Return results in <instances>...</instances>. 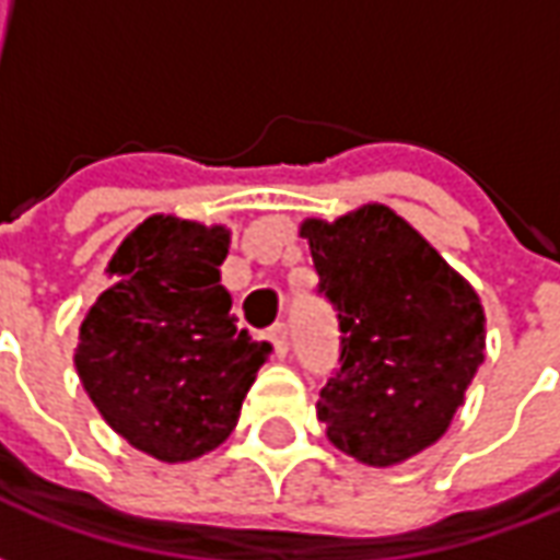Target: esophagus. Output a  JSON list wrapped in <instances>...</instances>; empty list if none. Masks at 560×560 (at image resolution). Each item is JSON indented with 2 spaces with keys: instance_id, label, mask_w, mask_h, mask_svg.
<instances>
[{
  "instance_id": "esophagus-1",
  "label": "esophagus",
  "mask_w": 560,
  "mask_h": 560,
  "mask_svg": "<svg viewBox=\"0 0 560 560\" xmlns=\"http://www.w3.org/2000/svg\"><path fill=\"white\" fill-rule=\"evenodd\" d=\"M267 341L272 345L276 357H284L288 353V329H284V324H272L267 329Z\"/></svg>"
}]
</instances>
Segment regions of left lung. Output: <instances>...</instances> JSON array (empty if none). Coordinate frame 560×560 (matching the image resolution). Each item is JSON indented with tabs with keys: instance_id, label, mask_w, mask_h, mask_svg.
Here are the masks:
<instances>
[{
	"instance_id": "obj_1",
	"label": "left lung",
	"mask_w": 560,
	"mask_h": 560,
	"mask_svg": "<svg viewBox=\"0 0 560 560\" xmlns=\"http://www.w3.org/2000/svg\"><path fill=\"white\" fill-rule=\"evenodd\" d=\"M300 236L341 329L317 420L357 462L399 465L432 446L465 401L486 351L480 296L384 203L305 219Z\"/></svg>"
}]
</instances>
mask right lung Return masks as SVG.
I'll return each instance as SVG.
<instances>
[{"label":"right lung","mask_w":560,"mask_h":560,"mask_svg":"<svg viewBox=\"0 0 560 560\" xmlns=\"http://www.w3.org/2000/svg\"><path fill=\"white\" fill-rule=\"evenodd\" d=\"M231 231L149 215L107 264L74 365L107 425L159 462H191L228 441L272 345L236 327L219 267Z\"/></svg>","instance_id":"add662e5"}]
</instances>
